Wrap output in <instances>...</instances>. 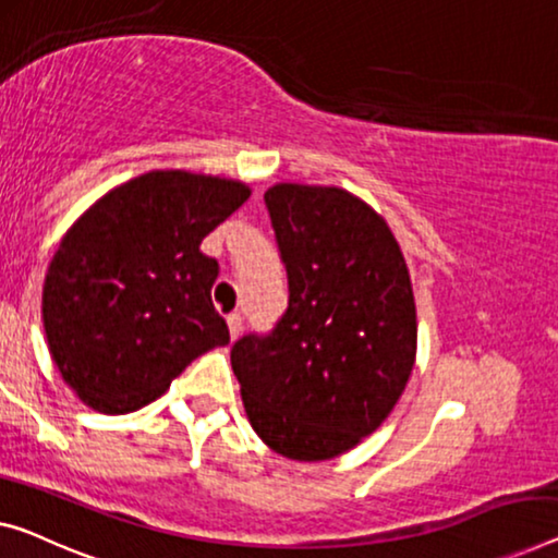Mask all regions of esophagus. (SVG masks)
Wrapping results in <instances>:
<instances>
[{
    "mask_svg": "<svg viewBox=\"0 0 558 558\" xmlns=\"http://www.w3.org/2000/svg\"><path fill=\"white\" fill-rule=\"evenodd\" d=\"M228 330H230V340H238L240 332H243V318L238 313L228 315Z\"/></svg>",
    "mask_w": 558,
    "mask_h": 558,
    "instance_id": "obj_1",
    "label": "esophagus"
}]
</instances>
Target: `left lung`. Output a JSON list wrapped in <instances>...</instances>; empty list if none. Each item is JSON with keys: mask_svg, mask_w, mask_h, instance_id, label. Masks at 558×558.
<instances>
[{"mask_svg": "<svg viewBox=\"0 0 558 558\" xmlns=\"http://www.w3.org/2000/svg\"><path fill=\"white\" fill-rule=\"evenodd\" d=\"M290 301L270 336L230 351L247 421L290 461H328L371 436L409 384L415 298L384 215L336 185L265 193Z\"/></svg>", "mask_w": 558, "mask_h": 558, "instance_id": "obj_1", "label": "left lung"}]
</instances>
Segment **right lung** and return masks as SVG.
Listing matches in <instances>:
<instances>
[{
    "mask_svg": "<svg viewBox=\"0 0 558 558\" xmlns=\"http://www.w3.org/2000/svg\"><path fill=\"white\" fill-rule=\"evenodd\" d=\"M251 193L220 174L149 170L64 232L41 288V323L82 403L110 415L143 409L197 355L230 343L210 301L218 260L199 243Z\"/></svg>",
    "mask_w": 558,
    "mask_h": 558,
    "instance_id": "obj_1",
    "label": "right lung"
}]
</instances>
